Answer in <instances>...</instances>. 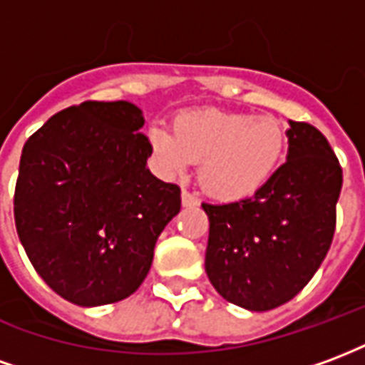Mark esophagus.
<instances>
[{
	"instance_id": "1",
	"label": "esophagus",
	"mask_w": 365,
	"mask_h": 365,
	"mask_svg": "<svg viewBox=\"0 0 365 365\" xmlns=\"http://www.w3.org/2000/svg\"><path fill=\"white\" fill-rule=\"evenodd\" d=\"M197 203L199 201L195 195H191L190 191H185V190L182 191V205L183 207H193V205H197Z\"/></svg>"
}]
</instances>
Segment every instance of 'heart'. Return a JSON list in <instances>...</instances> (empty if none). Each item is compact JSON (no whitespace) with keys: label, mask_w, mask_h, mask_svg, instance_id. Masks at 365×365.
<instances>
[{"label":"heart","mask_w":365,"mask_h":365,"mask_svg":"<svg viewBox=\"0 0 365 365\" xmlns=\"http://www.w3.org/2000/svg\"><path fill=\"white\" fill-rule=\"evenodd\" d=\"M152 154L164 174L187 172L199 164V183L211 197L237 201L260 191L279 166L285 135L274 117L219 109L180 113L172 130H148Z\"/></svg>","instance_id":"heart-1"}]
</instances>
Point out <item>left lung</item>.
<instances>
[{"label": "left lung", "mask_w": 365, "mask_h": 365, "mask_svg": "<svg viewBox=\"0 0 365 365\" xmlns=\"http://www.w3.org/2000/svg\"><path fill=\"white\" fill-rule=\"evenodd\" d=\"M287 156L254 197L203 203L209 217L205 272L232 305L269 311L311 282L336 227L342 168L309 123L289 120Z\"/></svg>", "instance_id": "8db88e82"}]
</instances>
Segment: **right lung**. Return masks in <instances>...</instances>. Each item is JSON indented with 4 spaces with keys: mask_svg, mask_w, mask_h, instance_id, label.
Returning a JSON list of instances; mask_svg holds the SVG:
<instances>
[{
    "mask_svg": "<svg viewBox=\"0 0 365 365\" xmlns=\"http://www.w3.org/2000/svg\"><path fill=\"white\" fill-rule=\"evenodd\" d=\"M128 101H86L56 113L23 146L15 225L29 260L70 303L133 295L160 232L180 213V187L152 174V148Z\"/></svg>",
    "mask_w": 365,
    "mask_h": 365,
    "instance_id": "obj_1",
    "label": "right lung"
}]
</instances>
